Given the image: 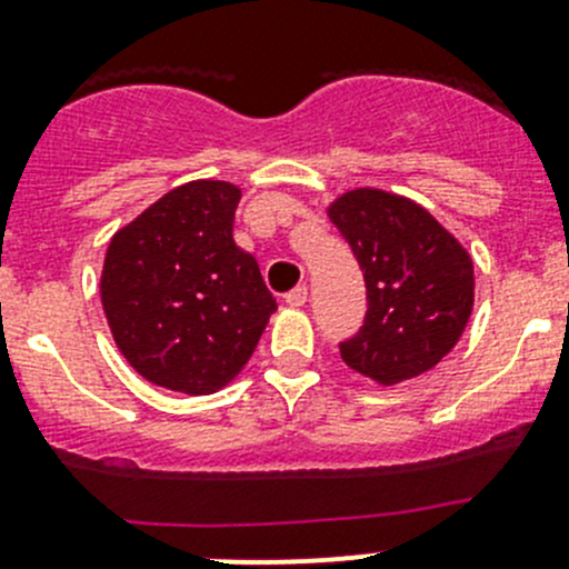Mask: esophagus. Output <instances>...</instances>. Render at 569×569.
Here are the masks:
<instances>
[{
  "mask_svg": "<svg viewBox=\"0 0 569 569\" xmlns=\"http://www.w3.org/2000/svg\"><path fill=\"white\" fill-rule=\"evenodd\" d=\"M284 301H288L290 307H305L307 305V288L290 290V293L284 296Z\"/></svg>",
  "mask_w": 569,
  "mask_h": 569,
  "instance_id": "esophagus-1",
  "label": "esophagus"
}]
</instances>
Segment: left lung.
I'll return each instance as SVG.
<instances>
[{
  "label": "left lung",
  "mask_w": 569,
  "mask_h": 569,
  "mask_svg": "<svg viewBox=\"0 0 569 569\" xmlns=\"http://www.w3.org/2000/svg\"><path fill=\"white\" fill-rule=\"evenodd\" d=\"M366 279V321L340 357L377 386H399L436 369L461 340L475 305L467 248L425 207L360 187L327 209Z\"/></svg>",
  "instance_id": "obj_1"
}]
</instances>
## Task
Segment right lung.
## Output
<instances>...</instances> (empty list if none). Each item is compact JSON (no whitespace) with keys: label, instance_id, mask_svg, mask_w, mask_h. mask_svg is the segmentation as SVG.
<instances>
[{"label":"right lung","instance_id":"right-lung-1","mask_svg":"<svg viewBox=\"0 0 569 569\" xmlns=\"http://www.w3.org/2000/svg\"><path fill=\"white\" fill-rule=\"evenodd\" d=\"M240 187L189 181L111 237L100 299L113 343L153 386L203 397L234 380L276 299L237 248Z\"/></svg>","mask_w":569,"mask_h":569}]
</instances>
